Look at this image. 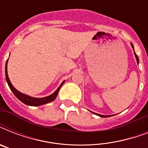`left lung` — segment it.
Instances as JSON below:
<instances>
[{
  "label": "left lung",
  "mask_w": 148,
  "mask_h": 148,
  "mask_svg": "<svg viewBox=\"0 0 148 148\" xmlns=\"http://www.w3.org/2000/svg\"><path fill=\"white\" fill-rule=\"evenodd\" d=\"M131 47H132V48H133V50L134 51V45L131 44ZM134 56H135L136 58V60H137V63H138V64H139V58H138V55L136 54L135 52L134 51ZM93 114H95L96 115H97V116H99V117H111V116H114V115H102V114H96V113H94L92 112Z\"/></svg>",
  "instance_id": "8db88e82"
}]
</instances>
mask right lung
Wrapping results in <instances>:
<instances>
[{
  "instance_id": "obj_1",
  "label": "right lung",
  "mask_w": 148,
  "mask_h": 148,
  "mask_svg": "<svg viewBox=\"0 0 148 148\" xmlns=\"http://www.w3.org/2000/svg\"><path fill=\"white\" fill-rule=\"evenodd\" d=\"M8 59L7 60V62H6V66H5V75H6V81H7V83H8L9 88L11 90L14 95L16 96L18 100L23 102L24 103L27 104V105L29 106H40L43 105V104H45V103H50L51 101H53L54 99L57 97L58 94V91L60 90V87L63 85V84L64 83L65 81H64L62 83L60 84V85L58 87V88L54 91V92L52 94V95H49V96H47V97H33L29 96V95H27L25 94H23V93L20 92L19 90H17L16 88L12 85V84L10 82V79L8 77Z\"/></svg>"
}]
</instances>
